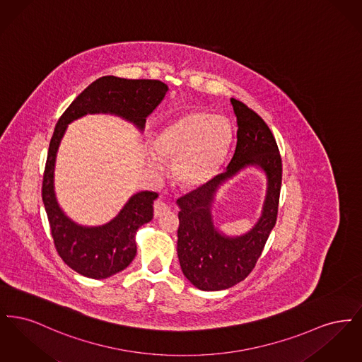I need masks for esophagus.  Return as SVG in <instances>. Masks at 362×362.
Segmentation results:
<instances>
[{
  "mask_svg": "<svg viewBox=\"0 0 362 362\" xmlns=\"http://www.w3.org/2000/svg\"><path fill=\"white\" fill-rule=\"evenodd\" d=\"M167 211H170V206L167 205V204H164L163 201H156L155 204H153V214H155V217H160V216H163V214H165Z\"/></svg>",
  "mask_w": 362,
  "mask_h": 362,
  "instance_id": "obj_1",
  "label": "esophagus"
}]
</instances>
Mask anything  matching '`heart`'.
Instances as JSON below:
<instances>
[{"mask_svg":"<svg viewBox=\"0 0 362 362\" xmlns=\"http://www.w3.org/2000/svg\"><path fill=\"white\" fill-rule=\"evenodd\" d=\"M232 141L233 129L225 117L206 110L189 111L163 126L151 163L160 167L157 154L173 160L175 179L186 187H198L221 170Z\"/></svg>","mask_w":362,"mask_h":362,"instance_id":"heart-1","label":"heart"}]
</instances>
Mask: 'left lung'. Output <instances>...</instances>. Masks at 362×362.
<instances>
[{
  "label": "left lung",
  "instance_id": "1",
  "mask_svg": "<svg viewBox=\"0 0 362 362\" xmlns=\"http://www.w3.org/2000/svg\"><path fill=\"white\" fill-rule=\"evenodd\" d=\"M238 118V144L224 173L177 199V257L183 274L201 291H223L243 281L255 267L274 228L282 182V160L272 130L248 105L230 99ZM247 165L262 168L268 194L257 225L239 238H226L212 225L215 192Z\"/></svg>",
  "mask_w": 362,
  "mask_h": 362
}]
</instances>
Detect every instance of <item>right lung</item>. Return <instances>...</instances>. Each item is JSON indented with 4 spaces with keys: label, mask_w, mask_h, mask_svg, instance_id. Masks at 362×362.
<instances>
[{
    "label": "right lung",
    "mask_w": 362,
    "mask_h": 362,
    "mask_svg": "<svg viewBox=\"0 0 362 362\" xmlns=\"http://www.w3.org/2000/svg\"><path fill=\"white\" fill-rule=\"evenodd\" d=\"M168 86L158 80H127L104 76L86 88L57 122L43 173L42 198L61 259L81 276L103 279L126 269L136 257V232L153 218L155 191L130 198L108 224L86 228L74 224L59 209L54 194V165L59 142L70 122L95 112H110L133 122L141 130L146 117L163 100Z\"/></svg>",
    "instance_id": "add662e5"
}]
</instances>
